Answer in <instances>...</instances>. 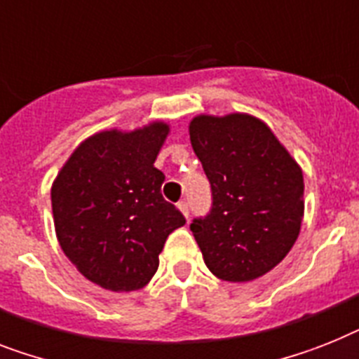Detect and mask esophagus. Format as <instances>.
<instances>
[{
	"label": "esophagus",
	"mask_w": 359,
	"mask_h": 359,
	"mask_svg": "<svg viewBox=\"0 0 359 359\" xmlns=\"http://www.w3.org/2000/svg\"><path fill=\"white\" fill-rule=\"evenodd\" d=\"M177 209H180V211L183 212V216L189 220V203H187V201H180V203H177Z\"/></svg>",
	"instance_id": "obj_1"
}]
</instances>
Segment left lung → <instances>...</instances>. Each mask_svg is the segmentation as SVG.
<instances>
[{
  "mask_svg": "<svg viewBox=\"0 0 359 359\" xmlns=\"http://www.w3.org/2000/svg\"><path fill=\"white\" fill-rule=\"evenodd\" d=\"M189 133L212 191L211 212L191 224L205 266L227 283L259 279L297 240L303 170L268 124L250 114L196 115Z\"/></svg>",
  "mask_w": 359,
  "mask_h": 359,
  "instance_id": "left-lung-1",
  "label": "left lung"
}]
</instances>
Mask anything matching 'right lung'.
<instances>
[{
    "label": "right lung",
    "mask_w": 359,
    "mask_h": 359,
    "mask_svg": "<svg viewBox=\"0 0 359 359\" xmlns=\"http://www.w3.org/2000/svg\"><path fill=\"white\" fill-rule=\"evenodd\" d=\"M170 126L154 121L93 133L73 150L51 187L62 251L100 288L133 292L158 271L165 240L185 218L161 196L154 167Z\"/></svg>",
    "instance_id": "add662e5"
}]
</instances>
